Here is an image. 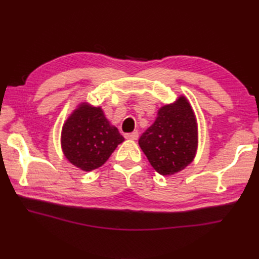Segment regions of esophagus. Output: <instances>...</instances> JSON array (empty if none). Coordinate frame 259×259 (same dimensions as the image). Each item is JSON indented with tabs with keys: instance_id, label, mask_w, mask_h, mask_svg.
Instances as JSON below:
<instances>
[{
	"instance_id": "34e87169",
	"label": "esophagus",
	"mask_w": 259,
	"mask_h": 259,
	"mask_svg": "<svg viewBox=\"0 0 259 259\" xmlns=\"http://www.w3.org/2000/svg\"><path fill=\"white\" fill-rule=\"evenodd\" d=\"M124 138L125 139H130V140H137L139 138V134L135 131V133H131V134H125L124 135Z\"/></svg>"
}]
</instances>
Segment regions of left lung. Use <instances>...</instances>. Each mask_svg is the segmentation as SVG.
I'll list each match as a JSON object with an SVG mask.
<instances>
[{"mask_svg":"<svg viewBox=\"0 0 259 259\" xmlns=\"http://www.w3.org/2000/svg\"><path fill=\"white\" fill-rule=\"evenodd\" d=\"M150 164L162 176L174 175L194 160L197 146V121L190 103L179 97L159 109L155 122L139 139Z\"/></svg>","mask_w":259,"mask_h":259,"instance_id":"1","label":"left lung"}]
</instances>
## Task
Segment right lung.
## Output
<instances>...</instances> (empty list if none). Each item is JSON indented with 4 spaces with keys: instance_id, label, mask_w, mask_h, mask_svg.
<instances>
[{
    "instance_id": "1",
    "label": "right lung",
    "mask_w": 259,
    "mask_h": 259,
    "mask_svg": "<svg viewBox=\"0 0 259 259\" xmlns=\"http://www.w3.org/2000/svg\"><path fill=\"white\" fill-rule=\"evenodd\" d=\"M123 140L102 109L88 103L74 110L64 122L61 135L65 158L83 171L101 167Z\"/></svg>"
}]
</instances>
